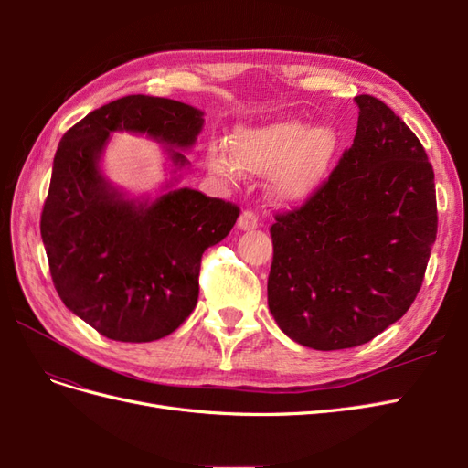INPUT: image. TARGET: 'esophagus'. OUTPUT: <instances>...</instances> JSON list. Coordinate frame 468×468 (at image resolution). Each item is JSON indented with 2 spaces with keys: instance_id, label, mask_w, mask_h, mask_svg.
I'll return each mask as SVG.
<instances>
[{
  "instance_id": "1",
  "label": "esophagus",
  "mask_w": 468,
  "mask_h": 468,
  "mask_svg": "<svg viewBox=\"0 0 468 468\" xmlns=\"http://www.w3.org/2000/svg\"><path fill=\"white\" fill-rule=\"evenodd\" d=\"M258 224H260V220H258V215L253 210H244L238 218V229L239 230H253V229H258Z\"/></svg>"
}]
</instances>
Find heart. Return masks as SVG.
I'll return each instance as SVG.
<instances>
[{
  "label": "heart",
  "mask_w": 468,
  "mask_h": 468,
  "mask_svg": "<svg viewBox=\"0 0 468 468\" xmlns=\"http://www.w3.org/2000/svg\"><path fill=\"white\" fill-rule=\"evenodd\" d=\"M234 152L226 144L208 148V164L226 179H239L244 169L273 176V193L282 201H301L314 193L337 150L330 126L310 129L304 121L281 119L234 133Z\"/></svg>",
  "instance_id": "b5f03b06"
}]
</instances>
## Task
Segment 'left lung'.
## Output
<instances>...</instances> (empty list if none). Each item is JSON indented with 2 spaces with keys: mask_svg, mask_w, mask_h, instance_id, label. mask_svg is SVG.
Segmentation results:
<instances>
[{
  "mask_svg": "<svg viewBox=\"0 0 468 468\" xmlns=\"http://www.w3.org/2000/svg\"><path fill=\"white\" fill-rule=\"evenodd\" d=\"M353 144L322 186L269 229V310L301 346L371 342L412 306L437 236L435 177L418 136L357 95Z\"/></svg>",
  "mask_w": 468,
  "mask_h": 468,
  "instance_id": "obj_1",
  "label": "left lung"
}]
</instances>
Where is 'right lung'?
Returning <instances> with one entry per match:
<instances>
[{"mask_svg":"<svg viewBox=\"0 0 468 468\" xmlns=\"http://www.w3.org/2000/svg\"><path fill=\"white\" fill-rule=\"evenodd\" d=\"M203 112L165 97L126 95L76 122L54 155L40 236L62 303L115 342H154L177 330L199 299L203 251L229 236L239 207L195 189L134 205L97 169L109 133H146L189 148ZM183 167L187 158L172 150Z\"/></svg>","mask_w":468,"mask_h":468,"instance_id":"add662e5","label":"right lung"}]
</instances>
